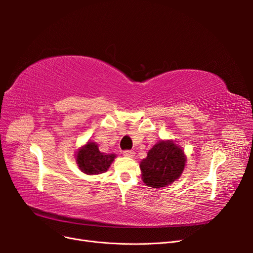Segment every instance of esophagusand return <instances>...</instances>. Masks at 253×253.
Instances as JSON below:
<instances>
[{"instance_id":"34e87169","label":"esophagus","mask_w":253,"mask_h":253,"mask_svg":"<svg viewBox=\"0 0 253 253\" xmlns=\"http://www.w3.org/2000/svg\"><path fill=\"white\" fill-rule=\"evenodd\" d=\"M124 156L126 157H128V158H133L135 156V152L132 151V150H126V151H124Z\"/></svg>"}]
</instances>
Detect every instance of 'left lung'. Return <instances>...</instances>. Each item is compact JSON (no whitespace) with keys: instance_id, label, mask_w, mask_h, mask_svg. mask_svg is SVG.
Masks as SVG:
<instances>
[{"instance_id":"1","label":"left lung","mask_w":253,"mask_h":253,"mask_svg":"<svg viewBox=\"0 0 253 253\" xmlns=\"http://www.w3.org/2000/svg\"><path fill=\"white\" fill-rule=\"evenodd\" d=\"M186 166V155L173 140H160L141 160L142 180L152 188H164L177 180Z\"/></svg>"}]
</instances>
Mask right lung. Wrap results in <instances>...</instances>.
Here are the masks:
<instances>
[{"label":"right lung","instance_id":"right-lung-1","mask_svg":"<svg viewBox=\"0 0 253 253\" xmlns=\"http://www.w3.org/2000/svg\"><path fill=\"white\" fill-rule=\"evenodd\" d=\"M115 157V154L101 153L98 149V144L90 140L76 152V163L80 171L87 175L106 172Z\"/></svg>","mask_w":253,"mask_h":253}]
</instances>
